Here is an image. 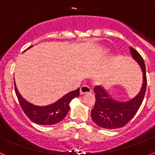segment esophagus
<instances>
[{
  "instance_id": "esophagus-1",
  "label": "esophagus",
  "mask_w": 155,
  "mask_h": 155,
  "mask_svg": "<svg viewBox=\"0 0 155 155\" xmlns=\"http://www.w3.org/2000/svg\"><path fill=\"white\" fill-rule=\"evenodd\" d=\"M80 94H86V93H90L92 92V88L87 86V85H84L80 87Z\"/></svg>"
}]
</instances>
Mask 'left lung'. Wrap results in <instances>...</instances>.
Segmentation results:
<instances>
[{
  "label": "left lung",
  "mask_w": 155,
  "mask_h": 155,
  "mask_svg": "<svg viewBox=\"0 0 155 155\" xmlns=\"http://www.w3.org/2000/svg\"><path fill=\"white\" fill-rule=\"evenodd\" d=\"M130 53L143 72V83L141 91L130 101H117L113 99L107 91L101 86L95 87L96 102L91 116L93 121L100 127L113 130L125 126L134 117L143 101L147 84L146 66L142 56L133 47H130Z\"/></svg>",
  "instance_id": "1"
}]
</instances>
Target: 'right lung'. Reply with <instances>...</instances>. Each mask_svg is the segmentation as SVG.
<instances>
[{"mask_svg": "<svg viewBox=\"0 0 155 155\" xmlns=\"http://www.w3.org/2000/svg\"><path fill=\"white\" fill-rule=\"evenodd\" d=\"M14 86L18 101L25 115L33 122L42 125H54L63 120L69 111L70 102L80 95V88H78L66 94L61 99L50 105L38 106L26 101L18 92L15 83Z\"/></svg>", "mask_w": 155, "mask_h": 155, "instance_id": "right-lung-1", "label": "right lung"}]
</instances>
